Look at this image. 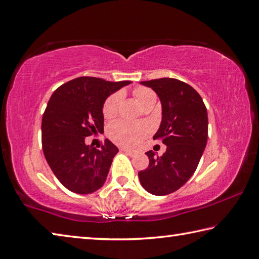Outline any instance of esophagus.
Masks as SVG:
<instances>
[{
    "label": "esophagus",
    "mask_w": 259,
    "mask_h": 259,
    "mask_svg": "<svg viewBox=\"0 0 259 259\" xmlns=\"http://www.w3.org/2000/svg\"><path fill=\"white\" fill-rule=\"evenodd\" d=\"M121 151H122V152H124V153H126V154L130 155V156H134V155H136V153H135L134 151H130V150H128V148H121Z\"/></svg>",
    "instance_id": "1"
}]
</instances>
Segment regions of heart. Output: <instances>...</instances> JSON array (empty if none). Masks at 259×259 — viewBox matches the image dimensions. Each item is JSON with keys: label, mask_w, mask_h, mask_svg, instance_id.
I'll use <instances>...</instances> for the list:
<instances>
[{"label": "heart", "mask_w": 259, "mask_h": 259, "mask_svg": "<svg viewBox=\"0 0 259 259\" xmlns=\"http://www.w3.org/2000/svg\"><path fill=\"white\" fill-rule=\"evenodd\" d=\"M134 96L138 103L145 107L148 104H154L156 95L150 88L138 87L134 90ZM122 93L112 94L106 98L103 105V115L105 119H113L119 111L122 102ZM148 134V128L145 124L129 123L125 121H116L108 126V136L114 143L125 147L137 146L145 136Z\"/></svg>", "instance_id": "heart-1"}]
</instances>
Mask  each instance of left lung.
<instances>
[{
	"label": "left lung",
	"mask_w": 259,
	"mask_h": 259,
	"mask_svg": "<svg viewBox=\"0 0 259 259\" xmlns=\"http://www.w3.org/2000/svg\"><path fill=\"white\" fill-rule=\"evenodd\" d=\"M159 96L162 122L153 139L166 145L160 157L150 151V164L138 172L142 186L154 195H166L181 188L198 168L208 139V114L194 88L176 78L142 81Z\"/></svg>",
	"instance_id": "8db88e82"
}]
</instances>
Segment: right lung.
<instances>
[{"mask_svg":"<svg viewBox=\"0 0 259 259\" xmlns=\"http://www.w3.org/2000/svg\"><path fill=\"white\" fill-rule=\"evenodd\" d=\"M129 83L76 77L57 88L48 102L42 116L43 153L57 179L71 192L90 194L106 181L119 148L108 139L100 148L84 140L103 133L105 99Z\"/></svg>","mask_w":259,"mask_h":259,"instance_id":"1","label":"right lung"}]
</instances>
